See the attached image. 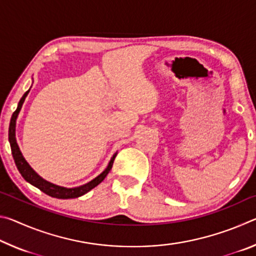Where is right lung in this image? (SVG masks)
<instances>
[{"label": "right lung", "mask_w": 256, "mask_h": 256, "mask_svg": "<svg viewBox=\"0 0 256 256\" xmlns=\"http://www.w3.org/2000/svg\"><path fill=\"white\" fill-rule=\"evenodd\" d=\"M30 88H32V86H30ZM29 92H30V89L28 90V92H26L24 94L22 98L20 99L18 107H16V112H14V115H12V118H11L10 126H8V142H10L12 156H14L16 168H18V170L21 174V176H22L29 184L34 185V188H40L42 192H44L45 194H47V196H50L52 198H76L84 196L86 193H88L89 190H92L94 188H96L98 184H100L102 182L105 180V177L112 170V162H114V159L116 157V154H118V152H115L114 154H112V157L110 158V162H108L107 167L105 168V170H102V172H100V174H99L97 177H94V180H92L90 182H88V183H86L84 185L76 186V188H64V186L56 185L54 183H50V182L42 178V176L38 175L37 172L32 170V166H30V164L27 162V160L24 159L22 154H21L18 144H16V118H18V115L21 110V107H22L24 99L28 96Z\"/></svg>", "instance_id": "obj_1"}]
</instances>
